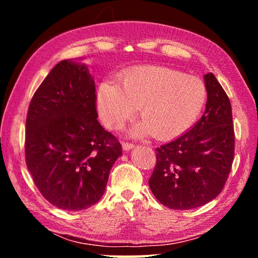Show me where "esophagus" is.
<instances>
[{"mask_svg":"<svg viewBox=\"0 0 258 258\" xmlns=\"http://www.w3.org/2000/svg\"><path fill=\"white\" fill-rule=\"evenodd\" d=\"M121 146H123L124 150H131V149H133V148H134L133 143H130V142H123V143H121Z\"/></svg>","mask_w":258,"mask_h":258,"instance_id":"esophagus-1","label":"esophagus"}]
</instances>
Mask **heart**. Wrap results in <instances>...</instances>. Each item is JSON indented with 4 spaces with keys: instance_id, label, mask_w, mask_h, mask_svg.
<instances>
[{
    "instance_id": "b5f03b06",
    "label": "heart",
    "mask_w": 258,
    "mask_h": 258,
    "mask_svg": "<svg viewBox=\"0 0 258 258\" xmlns=\"http://www.w3.org/2000/svg\"><path fill=\"white\" fill-rule=\"evenodd\" d=\"M206 101V87L199 78L160 66L135 67L126 72L120 84L99 86V115L109 127L118 130L137 113L140 120L131 131L137 138L154 134L160 140L175 138L190 127Z\"/></svg>"
}]
</instances>
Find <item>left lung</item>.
Wrapping results in <instances>:
<instances>
[{"label": "left lung", "instance_id": "1", "mask_svg": "<svg viewBox=\"0 0 258 258\" xmlns=\"http://www.w3.org/2000/svg\"><path fill=\"white\" fill-rule=\"evenodd\" d=\"M206 109L180 138L157 148L149 186L160 204L191 209L212 202L228 180L234 157V131L229 97L212 73L204 76Z\"/></svg>", "mask_w": 258, "mask_h": 258}]
</instances>
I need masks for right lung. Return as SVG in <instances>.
I'll use <instances>...</instances> for the list:
<instances>
[{
  "label": "right lung",
  "instance_id": "right-lung-1",
  "mask_svg": "<svg viewBox=\"0 0 258 258\" xmlns=\"http://www.w3.org/2000/svg\"><path fill=\"white\" fill-rule=\"evenodd\" d=\"M93 78L85 64L62 60L34 93L26 119V165L47 202L82 211L101 199L121 156L98 121Z\"/></svg>",
  "mask_w": 258,
  "mask_h": 258
}]
</instances>
